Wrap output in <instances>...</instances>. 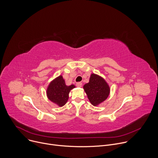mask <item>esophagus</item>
<instances>
[{"mask_svg":"<svg viewBox=\"0 0 158 158\" xmlns=\"http://www.w3.org/2000/svg\"><path fill=\"white\" fill-rule=\"evenodd\" d=\"M82 82H77V83H76V85H77V87H81L82 86Z\"/></svg>","mask_w":158,"mask_h":158,"instance_id":"1","label":"esophagus"}]
</instances>
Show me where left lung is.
I'll list each match as a JSON object with an SVG mask.
<instances>
[{
    "mask_svg": "<svg viewBox=\"0 0 158 158\" xmlns=\"http://www.w3.org/2000/svg\"><path fill=\"white\" fill-rule=\"evenodd\" d=\"M83 89L92 105L98 106L103 102L110 94V87L101 76L92 73L89 81L84 85Z\"/></svg>",
    "mask_w": 158,
    "mask_h": 158,
    "instance_id": "8db88e82",
    "label": "left lung"
}]
</instances>
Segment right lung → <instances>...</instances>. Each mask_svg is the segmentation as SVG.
Listing matches in <instances>:
<instances>
[{
  "label": "right lung",
  "mask_w": 158,
  "mask_h": 158,
  "mask_svg": "<svg viewBox=\"0 0 158 158\" xmlns=\"http://www.w3.org/2000/svg\"><path fill=\"white\" fill-rule=\"evenodd\" d=\"M76 87L74 84L67 85L62 75L53 79L48 85L46 90L48 98L59 107L64 106L69 99L71 90Z\"/></svg>",
  "instance_id": "add662e5"
}]
</instances>
